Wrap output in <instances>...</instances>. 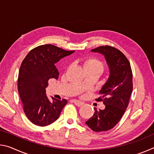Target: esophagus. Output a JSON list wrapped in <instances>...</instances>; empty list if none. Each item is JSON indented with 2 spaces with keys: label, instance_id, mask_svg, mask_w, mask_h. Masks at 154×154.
<instances>
[{
  "label": "esophagus",
  "instance_id": "obj_1",
  "mask_svg": "<svg viewBox=\"0 0 154 154\" xmlns=\"http://www.w3.org/2000/svg\"><path fill=\"white\" fill-rule=\"evenodd\" d=\"M73 103L75 105H77V106H81L83 105V102H82V101H80L79 100H73Z\"/></svg>",
  "mask_w": 154,
  "mask_h": 154
}]
</instances>
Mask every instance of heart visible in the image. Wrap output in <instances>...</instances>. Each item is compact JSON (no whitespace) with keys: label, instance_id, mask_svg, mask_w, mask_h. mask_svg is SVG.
Instances as JSON below:
<instances>
[{"label":"heart","instance_id":"b5f03b06","mask_svg":"<svg viewBox=\"0 0 154 154\" xmlns=\"http://www.w3.org/2000/svg\"><path fill=\"white\" fill-rule=\"evenodd\" d=\"M83 66L84 69H93V68H97L103 70V63L98 60L94 58H88L85 60L83 62Z\"/></svg>","mask_w":154,"mask_h":154}]
</instances>
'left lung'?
Wrapping results in <instances>:
<instances>
[{
    "label": "left lung",
    "mask_w": 154,
    "mask_h": 154,
    "mask_svg": "<svg viewBox=\"0 0 154 154\" xmlns=\"http://www.w3.org/2000/svg\"><path fill=\"white\" fill-rule=\"evenodd\" d=\"M91 51L105 56L109 69V76L99 91L105 106L103 110L94 108L92 117L85 122L94 132L107 131L120 120L129 103L132 91V72L130 62L124 54L113 47L105 45Z\"/></svg>",
    "instance_id": "1"
}]
</instances>
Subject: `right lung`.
<instances>
[{"mask_svg":"<svg viewBox=\"0 0 154 154\" xmlns=\"http://www.w3.org/2000/svg\"><path fill=\"white\" fill-rule=\"evenodd\" d=\"M74 52L46 44L32 49L22 61L18 75L17 90L24 113L32 124L45 126L58 119L67 100L51 97L50 101L45 88L49 79H58L59 72L55 64Z\"/></svg>","mask_w":154,"mask_h":154,"instance_id":"right-lung-1","label":"right lung"}]
</instances>
